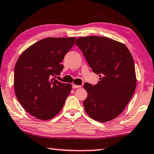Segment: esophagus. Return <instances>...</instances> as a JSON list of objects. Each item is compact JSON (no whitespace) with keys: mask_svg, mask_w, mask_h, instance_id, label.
I'll list each match as a JSON object with an SVG mask.
<instances>
[{"mask_svg":"<svg viewBox=\"0 0 154 154\" xmlns=\"http://www.w3.org/2000/svg\"><path fill=\"white\" fill-rule=\"evenodd\" d=\"M82 86H80V85H75V84H73L72 85V88H81Z\"/></svg>","mask_w":154,"mask_h":154,"instance_id":"obj_1","label":"esophagus"}]
</instances>
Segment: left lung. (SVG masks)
I'll list each match as a JSON object with an SVG mask.
<instances>
[{"mask_svg":"<svg viewBox=\"0 0 154 154\" xmlns=\"http://www.w3.org/2000/svg\"><path fill=\"white\" fill-rule=\"evenodd\" d=\"M81 49L94 73L99 75L97 84L85 83L88 93L83 107L95 121L106 122L122 113L135 91L136 78L134 58L123 43L106 37L77 38Z\"/></svg>","mask_w":154,"mask_h":154,"instance_id":"8db88e82","label":"left lung"}]
</instances>
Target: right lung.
Returning a JSON list of instances; mask_svg holds the SVG:
<instances>
[{
  "label": "right lung",
  "mask_w": 154,
  "mask_h": 154,
  "mask_svg": "<svg viewBox=\"0 0 154 154\" xmlns=\"http://www.w3.org/2000/svg\"><path fill=\"white\" fill-rule=\"evenodd\" d=\"M75 38H46L19 56L14 71V89L19 103L41 120L56 116L71 91V84L53 79L63 71L64 56Z\"/></svg>",
  "instance_id": "1"
}]
</instances>
